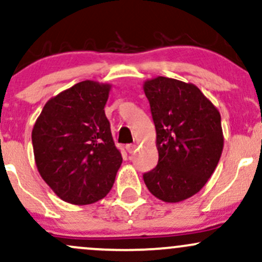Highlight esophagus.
<instances>
[{
    "mask_svg": "<svg viewBox=\"0 0 262 262\" xmlns=\"http://www.w3.org/2000/svg\"><path fill=\"white\" fill-rule=\"evenodd\" d=\"M125 149H127L129 154H133L135 149H137V145H135V144H128V145H125Z\"/></svg>",
    "mask_w": 262,
    "mask_h": 262,
    "instance_id": "obj_1",
    "label": "esophagus"
}]
</instances>
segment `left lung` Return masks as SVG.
<instances>
[{
  "label": "left lung",
  "instance_id": "obj_1",
  "mask_svg": "<svg viewBox=\"0 0 262 262\" xmlns=\"http://www.w3.org/2000/svg\"><path fill=\"white\" fill-rule=\"evenodd\" d=\"M143 89L159 152L144 182L159 200L181 202L200 192L217 167L224 145L221 113L193 83L158 76Z\"/></svg>",
  "mask_w": 262,
  "mask_h": 262
}]
</instances>
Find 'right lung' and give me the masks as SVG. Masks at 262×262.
<instances>
[{
    "instance_id": "1",
    "label": "right lung",
    "mask_w": 262,
    "mask_h": 262,
    "mask_svg": "<svg viewBox=\"0 0 262 262\" xmlns=\"http://www.w3.org/2000/svg\"><path fill=\"white\" fill-rule=\"evenodd\" d=\"M110 83L86 80L54 96L35 121L33 151L41 179L65 202L107 196L122 165L104 106Z\"/></svg>"
}]
</instances>
